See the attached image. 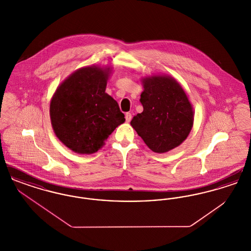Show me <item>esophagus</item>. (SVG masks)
<instances>
[{"label": "esophagus", "mask_w": 251, "mask_h": 251, "mask_svg": "<svg viewBox=\"0 0 251 251\" xmlns=\"http://www.w3.org/2000/svg\"><path fill=\"white\" fill-rule=\"evenodd\" d=\"M125 119H126V122H130L131 120V113H126L125 114Z\"/></svg>", "instance_id": "1"}]
</instances>
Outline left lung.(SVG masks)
Listing matches in <instances>:
<instances>
[{
  "instance_id": "left-lung-1",
  "label": "left lung",
  "mask_w": 251,
  "mask_h": 251,
  "mask_svg": "<svg viewBox=\"0 0 251 251\" xmlns=\"http://www.w3.org/2000/svg\"><path fill=\"white\" fill-rule=\"evenodd\" d=\"M142 83L143 112L132 118L131 125L152 151L165 153L187 138L193 107L181 85L170 76L146 77Z\"/></svg>"
}]
</instances>
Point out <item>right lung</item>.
<instances>
[{
	"instance_id": "1",
	"label": "right lung",
	"mask_w": 251,
	"mask_h": 251,
	"mask_svg": "<svg viewBox=\"0 0 251 251\" xmlns=\"http://www.w3.org/2000/svg\"><path fill=\"white\" fill-rule=\"evenodd\" d=\"M110 68L88 66L57 87L50 104L51 126L60 141L79 154H92L125 119L105 93Z\"/></svg>"
}]
</instances>
